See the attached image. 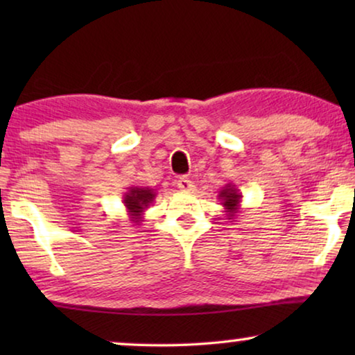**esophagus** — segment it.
Returning a JSON list of instances; mask_svg holds the SVG:
<instances>
[{
	"label": "esophagus",
	"mask_w": 355,
	"mask_h": 355,
	"mask_svg": "<svg viewBox=\"0 0 355 355\" xmlns=\"http://www.w3.org/2000/svg\"><path fill=\"white\" fill-rule=\"evenodd\" d=\"M178 187L181 189L182 192H191V191H193V184H192V181H191V179H189V178H179Z\"/></svg>",
	"instance_id": "1"
}]
</instances>
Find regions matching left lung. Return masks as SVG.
Segmentation results:
<instances>
[{"label":"left lung","mask_w":355,"mask_h":355,"mask_svg":"<svg viewBox=\"0 0 355 355\" xmlns=\"http://www.w3.org/2000/svg\"><path fill=\"white\" fill-rule=\"evenodd\" d=\"M218 200L221 202V205L225 207L227 220H236L241 213V202H242V193L239 192L234 184H226L218 193Z\"/></svg>","instance_id":"left-lung-1"}]
</instances>
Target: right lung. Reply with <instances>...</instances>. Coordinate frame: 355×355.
Returning a JSON list of instances; mask_svg holds the SVG:
<instances>
[{"label":"right lung","instance_id":"obj_1","mask_svg":"<svg viewBox=\"0 0 355 355\" xmlns=\"http://www.w3.org/2000/svg\"><path fill=\"white\" fill-rule=\"evenodd\" d=\"M155 197H157V192L150 187H128V192H124L123 196V203L125 210H128L129 221L135 223V225H140V223L144 221V211L152 205Z\"/></svg>","mask_w":355,"mask_h":355}]
</instances>
